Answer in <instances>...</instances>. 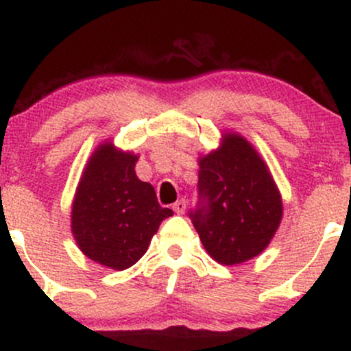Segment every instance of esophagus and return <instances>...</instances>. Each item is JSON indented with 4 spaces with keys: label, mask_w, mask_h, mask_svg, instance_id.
I'll list each match as a JSON object with an SVG mask.
<instances>
[{
    "label": "esophagus",
    "mask_w": 351,
    "mask_h": 351,
    "mask_svg": "<svg viewBox=\"0 0 351 351\" xmlns=\"http://www.w3.org/2000/svg\"><path fill=\"white\" fill-rule=\"evenodd\" d=\"M186 207H187L186 199H179V201H176L174 204H172V209H174L176 214H184L186 213Z\"/></svg>",
    "instance_id": "34e87169"
}]
</instances>
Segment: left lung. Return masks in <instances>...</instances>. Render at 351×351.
<instances>
[{"instance_id":"left-lung-1","label":"left lung","mask_w":351,"mask_h":351,"mask_svg":"<svg viewBox=\"0 0 351 351\" xmlns=\"http://www.w3.org/2000/svg\"><path fill=\"white\" fill-rule=\"evenodd\" d=\"M199 201L189 217L206 251L226 266L254 258L282 216L281 195L247 141L226 134L222 147L199 160Z\"/></svg>"}]
</instances>
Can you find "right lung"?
<instances>
[{
  "label": "right lung",
  "mask_w": 351,
  "mask_h": 351,
  "mask_svg": "<svg viewBox=\"0 0 351 351\" xmlns=\"http://www.w3.org/2000/svg\"><path fill=\"white\" fill-rule=\"evenodd\" d=\"M137 156L100 145L86 165L73 209L71 232L86 258L127 269L145 254L160 222L172 216L154 187L135 176Z\"/></svg>",
  "instance_id": "add662e5"
}]
</instances>
